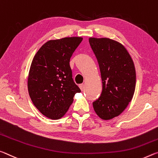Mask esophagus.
Masks as SVG:
<instances>
[{
  "instance_id": "esophagus-1",
  "label": "esophagus",
  "mask_w": 158,
  "mask_h": 158,
  "mask_svg": "<svg viewBox=\"0 0 158 158\" xmlns=\"http://www.w3.org/2000/svg\"><path fill=\"white\" fill-rule=\"evenodd\" d=\"M79 87L81 88V91H83V90L85 89V85L84 84H81L79 85Z\"/></svg>"
}]
</instances>
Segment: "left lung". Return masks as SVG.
<instances>
[{"label": "left lung", "instance_id": "1", "mask_svg": "<svg viewBox=\"0 0 158 158\" xmlns=\"http://www.w3.org/2000/svg\"><path fill=\"white\" fill-rule=\"evenodd\" d=\"M99 63L102 80L101 96L93 102L97 115L108 120L122 113L132 99L136 71L132 59L118 41L108 38H89Z\"/></svg>", "mask_w": 158, "mask_h": 158}]
</instances>
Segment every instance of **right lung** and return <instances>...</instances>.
Returning <instances> with one entry per match:
<instances>
[{
	"mask_svg": "<svg viewBox=\"0 0 158 158\" xmlns=\"http://www.w3.org/2000/svg\"><path fill=\"white\" fill-rule=\"evenodd\" d=\"M82 37L50 40L42 45L31 64L28 94L43 115L58 120L66 114L81 89L75 83L70 59L82 42Z\"/></svg>",
	"mask_w": 158,
	"mask_h": 158,
	"instance_id": "1",
	"label": "right lung"
}]
</instances>
